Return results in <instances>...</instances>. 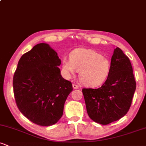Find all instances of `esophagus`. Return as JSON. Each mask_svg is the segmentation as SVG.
Masks as SVG:
<instances>
[{
    "label": "esophagus",
    "mask_w": 146,
    "mask_h": 146,
    "mask_svg": "<svg viewBox=\"0 0 146 146\" xmlns=\"http://www.w3.org/2000/svg\"><path fill=\"white\" fill-rule=\"evenodd\" d=\"M73 89H77V88H78V85L75 84H73Z\"/></svg>",
    "instance_id": "obj_1"
}]
</instances>
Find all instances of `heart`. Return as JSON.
<instances>
[{
  "mask_svg": "<svg viewBox=\"0 0 146 146\" xmlns=\"http://www.w3.org/2000/svg\"><path fill=\"white\" fill-rule=\"evenodd\" d=\"M62 68L68 77L80 71L82 83L86 86L95 87L102 84L108 78L110 62L94 50L78 48L70 54V60L64 58Z\"/></svg>",
  "mask_w": 146,
  "mask_h": 146,
  "instance_id": "obj_1",
  "label": "heart"
}]
</instances>
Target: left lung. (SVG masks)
Returning a JSON list of instances; mask_svg holds the SVG:
<instances>
[{
	"label": "left lung",
	"instance_id": "left-lung-1",
	"mask_svg": "<svg viewBox=\"0 0 146 146\" xmlns=\"http://www.w3.org/2000/svg\"><path fill=\"white\" fill-rule=\"evenodd\" d=\"M136 89L132 66L121 48H115L108 78L98 88H83L88 116L102 125L117 121L128 113Z\"/></svg>",
	"mask_w": 146,
	"mask_h": 146
}]
</instances>
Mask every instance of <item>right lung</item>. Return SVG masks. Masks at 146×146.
Listing matches in <instances>:
<instances>
[{"mask_svg": "<svg viewBox=\"0 0 146 146\" xmlns=\"http://www.w3.org/2000/svg\"><path fill=\"white\" fill-rule=\"evenodd\" d=\"M61 60L49 44L40 43L23 55L13 78L14 94L20 111L37 125L49 126L63 115L73 90L58 66Z\"/></svg>", "mask_w": 146, "mask_h": 146, "instance_id": "right-lung-1", "label": "right lung"}]
</instances>
